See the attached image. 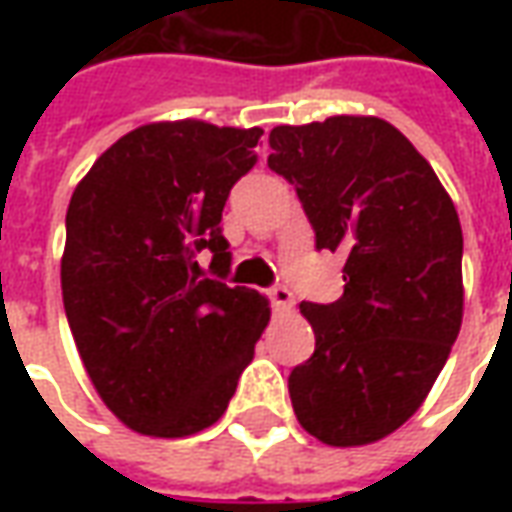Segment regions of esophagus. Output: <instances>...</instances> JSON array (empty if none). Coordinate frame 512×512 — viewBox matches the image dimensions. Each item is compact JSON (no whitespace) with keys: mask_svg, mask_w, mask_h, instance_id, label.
<instances>
[{"mask_svg":"<svg viewBox=\"0 0 512 512\" xmlns=\"http://www.w3.org/2000/svg\"><path fill=\"white\" fill-rule=\"evenodd\" d=\"M268 301L274 304V310H282V312H290L293 310V304H296V299H293V293H290L288 288H268Z\"/></svg>","mask_w":512,"mask_h":512,"instance_id":"obj_1","label":"esophagus"}]
</instances>
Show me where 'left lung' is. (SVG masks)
I'll use <instances>...</instances> for the list:
<instances>
[{
    "label": "left lung",
    "mask_w": 512,
    "mask_h": 512,
    "mask_svg": "<svg viewBox=\"0 0 512 512\" xmlns=\"http://www.w3.org/2000/svg\"><path fill=\"white\" fill-rule=\"evenodd\" d=\"M315 246L343 252V296L301 301L315 354L288 378L301 428L332 447L384 439L428 397L463 318V233L417 147L381 117L337 115L268 134Z\"/></svg>",
    "instance_id": "left-lung-1"
}]
</instances>
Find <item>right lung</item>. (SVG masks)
Instances as JSON below:
<instances>
[{
    "instance_id": "add662e5",
    "label": "right lung",
    "mask_w": 512,
    "mask_h": 512,
    "mask_svg": "<svg viewBox=\"0 0 512 512\" xmlns=\"http://www.w3.org/2000/svg\"><path fill=\"white\" fill-rule=\"evenodd\" d=\"M263 128L147 123L120 136L65 216L62 301L106 408L142 436L183 439L227 411L266 329L268 299L202 277L230 271L222 211Z\"/></svg>"
}]
</instances>
